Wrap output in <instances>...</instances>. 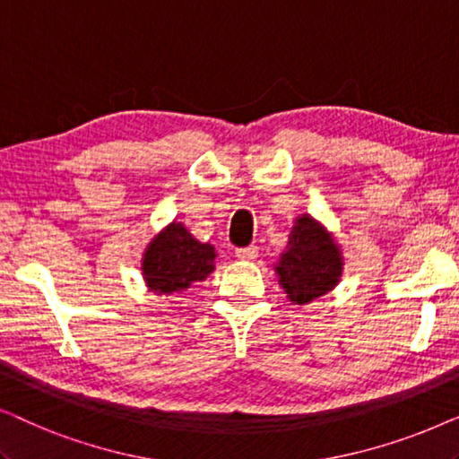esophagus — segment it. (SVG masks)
Returning <instances> with one entry per match:
<instances>
[{
    "instance_id": "esophagus-1",
    "label": "esophagus",
    "mask_w": 459,
    "mask_h": 459,
    "mask_svg": "<svg viewBox=\"0 0 459 459\" xmlns=\"http://www.w3.org/2000/svg\"><path fill=\"white\" fill-rule=\"evenodd\" d=\"M256 255H259L256 247H247V248L236 250V259H240V261H253V259H256Z\"/></svg>"
}]
</instances>
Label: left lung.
Instances as JSON below:
<instances>
[{"mask_svg":"<svg viewBox=\"0 0 459 459\" xmlns=\"http://www.w3.org/2000/svg\"><path fill=\"white\" fill-rule=\"evenodd\" d=\"M280 284L294 305H307L336 286L342 273L341 250L316 219H297L286 253L275 267Z\"/></svg>","mask_w":459,"mask_h":459,"instance_id":"left-lung-1","label":"left lung"}]
</instances>
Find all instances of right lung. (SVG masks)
Here are the masks:
<instances>
[{
	"mask_svg": "<svg viewBox=\"0 0 459 459\" xmlns=\"http://www.w3.org/2000/svg\"><path fill=\"white\" fill-rule=\"evenodd\" d=\"M215 256L211 244L198 242L181 223H171L143 253V280L156 294L184 292L215 269Z\"/></svg>",
	"mask_w": 459,
	"mask_h": 459,
	"instance_id": "1",
	"label": "right lung"
}]
</instances>
